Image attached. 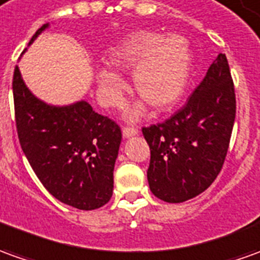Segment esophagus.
Returning <instances> with one entry per match:
<instances>
[{
    "instance_id": "34e87169",
    "label": "esophagus",
    "mask_w": 260,
    "mask_h": 260,
    "mask_svg": "<svg viewBox=\"0 0 260 260\" xmlns=\"http://www.w3.org/2000/svg\"><path fill=\"white\" fill-rule=\"evenodd\" d=\"M139 134V128L136 127H123V137H133V136H137Z\"/></svg>"
}]
</instances>
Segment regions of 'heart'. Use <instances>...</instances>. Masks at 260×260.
<instances>
[{
	"label": "heart",
	"mask_w": 260,
	"mask_h": 260,
	"mask_svg": "<svg viewBox=\"0 0 260 260\" xmlns=\"http://www.w3.org/2000/svg\"><path fill=\"white\" fill-rule=\"evenodd\" d=\"M113 68L133 72L134 92L140 94L127 119L136 120L146 109V100L155 109L173 106L185 92L192 73V52L187 39L151 31L136 32L124 38L109 55ZM98 98L107 107H120L127 85L124 79L109 66L96 71Z\"/></svg>",
	"instance_id": "obj_1"
}]
</instances>
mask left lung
Instances as JSON below:
<instances>
[{
    "label": "left lung",
    "instance_id": "left-lung-1",
    "mask_svg": "<svg viewBox=\"0 0 260 260\" xmlns=\"http://www.w3.org/2000/svg\"><path fill=\"white\" fill-rule=\"evenodd\" d=\"M236 100L225 53H219L187 105L162 123L143 127L150 147V189L166 202L204 192L219 174L228 153Z\"/></svg>",
    "mask_w": 260,
    "mask_h": 260
}]
</instances>
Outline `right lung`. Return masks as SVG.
<instances>
[{
	"label": "right lung",
	"mask_w": 260,
	"mask_h": 260,
	"mask_svg": "<svg viewBox=\"0 0 260 260\" xmlns=\"http://www.w3.org/2000/svg\"><path fill=\"white\" fill-rule=\"evenodd\" d=\"M48 26L42 25L28 46ZM12 93L21 148L42 185L60 202L83 211L110 201L120 127L85 100L53 106L38 99L18 66Z\"/></svg>",
	"instance_id": "add662e5"
}]
</instances>
